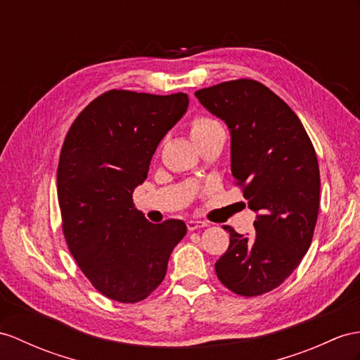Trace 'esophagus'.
I'll use <instances>...</instances> for the list:
<instances>
[{"label":"esophagus","instance_id":"esophagus-1","mask_svg":"<svg viewBox=\"0 0 360 360\" xmlns=\"http://www.w3.org/2000/svg\"><path fill=\"white\" fill-rule=\"evenodd\" d=\"M188 229L189 231H195L200 229V227H206L207 223L206 221H201V220H188Z\"/></svg>","mask_w":360,"mask_h":360}]
</instances>
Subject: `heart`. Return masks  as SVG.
<instances>
[{"label": "heart", "mask_w": 360, "mask_h": 360, "mask_svg": "<svg viewBox=\"0 0 360 360\" xmlns=\"http://www.w3.org/2000/svg\"><path fill=\"white\" fill-rule=\"evenodd\" d=\"M189 131H191L192 139L195 140V143L200 145L201 142H203V140L212 137L217 133H220V131H223V128L214 119L198 116L195 119H192Z\"/></svg>", "instance_id": "1"}]
</instances>
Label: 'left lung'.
I'll return each instance as SVG.
<instances>
[{
  "label": "left lung",
  "mask_w": 360,
  "mask_h": 360,
  "mask_svg": "<svg viewBox=\"0 0 360 360\" xmlns=\"http://www.w3.org/2000/svg\"><path fill=\"white\" fill-rule=\"evenodd\" d=\"M231 133V169L257 233H231L215 262L220 281L236 295L274 290L309 250L319 212L321 177L311 140L292 108L261 82L236 79L195 91Z\"/></svg>",
  "instance_id": "8db88e82"
}]
</instances>
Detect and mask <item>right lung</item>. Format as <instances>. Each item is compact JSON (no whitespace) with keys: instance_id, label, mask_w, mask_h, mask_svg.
<instances>
[{"instance_id":"1","label":"right lung","mask_w":360,"mask_h":360,"mask_svg":"<svg viewBox=\"0 0 360 360\" xmlns=\"http://www.w3.org/2000/svg\"><path fill=\"white\" fill-rule=\"evenodd\" d=\"M189 105L188 94L110 90L86 105L65 136L58 200L68 249L110 300L134 304L160 285L181 220L154 224L133 205L153 154Z\"/></svg>"}]
</instances>
